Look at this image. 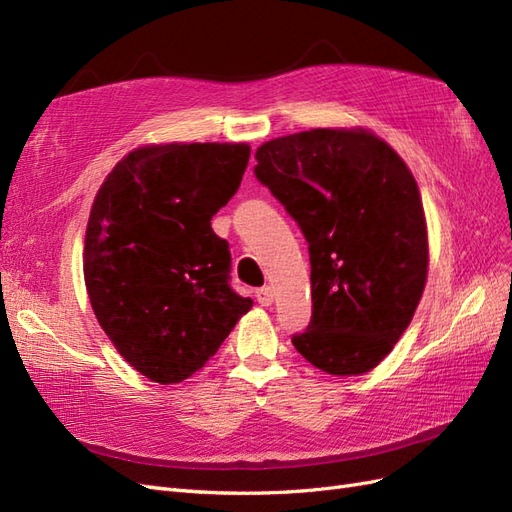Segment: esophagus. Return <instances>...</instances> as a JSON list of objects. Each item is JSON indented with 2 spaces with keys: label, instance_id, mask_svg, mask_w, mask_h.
Wrapping results in <instances>:
<instances>
[{
  "label": "esophagus",
  "instance_id": "34e87169",
  "mask_svg": "<svg viewBox=\"0 0 512 512\" xmlns=\"http://www.w3.org/2000/svg\"><path fill=\"white\" fill-rule=\"evenodd\" d=\"M256 299H258V303H260L262 307H269V305L273 303V288H271V286H265V288L256 290Z\"/></svg>",
  "mask_w": 512,
  "mask_h": 512
}]
</instances>
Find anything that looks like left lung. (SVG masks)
Here are the masks:
<instances>
[{"label":"left lung","mask_w":512,"mask_h":512,"mask_svg":"<svg viewBox=\"0 0 512 512\" xmlns=\"http://www.w3.org/2000/svg\"><path fill=\"white\" fill-rule=\"evenodd\" d=\"M254 158L256 177L309 243L314 312L294 348L324 374H367L408 329L427 282V220L412 170L365 128L277 136Z\"/></svg>","instance_id":"8db88e82"}]
</instances>
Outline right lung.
Returning a JSON list of instances; mask_svg holds the SVG:
<instances>
[{"instance_id": "obj_1", "label": "right lung", "mask_w": 512, "mask_h": 512, "mask_svg": "<svg viewBox=\"0 0 512 512\" xmlns=\"http://www.w3.org/2000/svg\"><path fill=\"white\" fill-rule=\"evenodd\" d=\"M247 162V143L141 145L94 198L83 247L89 303L151 382L190 378L252 309L230 290L228 243L211 228Z\"/></svg>"}]
</instances>
